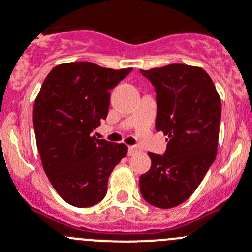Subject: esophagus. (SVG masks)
Here are the masks:
<instances>
[{"mask_svg": "<svg viewBox=\"0 0 252 252\" xmlns=\"http://www.w3.org/2000/svg\"><path fill=\"white\" fill-rule=\"evenodd\" d=\"M138 152H140V148L138 146H129L128 147V154H129V156L138 153Z\"/></svg>", "mask_w": 252, "mask_h": 252, "instance_id": "esophagus-1", "label": "esophagus"}]
</instances>
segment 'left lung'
I'll list each match as a JSON object with an SVG mask.
<instances>
[{
    "label": "left lung",
    "mask_w": 252,
    "mask_h": 252,
    "mask_svg": "<svg viewBox=\"0 0 252 252\" xmlns=\"http://www.w3.org/2000/svg\"><path fill=\"white\" fill-rule=\"evenodd\" d=\"M140 72L156 89V129L168 137L164 154L148 153L140 193L149 205L172 208L191 197L216 159L221 99L202 67L171 64Z\"/></svg>",
    "instance_id": "8db88e82"
}]
</instances>
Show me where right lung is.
<instances>
[{"mask_svg":"<svg viewBox=\"0 0 252 252\" xmlns=\"http://www.w3.org/2000/svg\"><path fill=\"white\" fill-rule=\"evenodd\" d=\"M131 67L113 70L88 61L54 67L33 104V129L42 167L55 191L70 205L90 207L108 191L126 144L92 134L105 119L110 90Z\"/></svg>","mask_w":252,"mask_h":252,"instance_id":"add662e5","label":"right lung"}]
</instances>
